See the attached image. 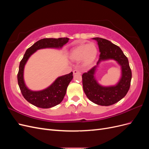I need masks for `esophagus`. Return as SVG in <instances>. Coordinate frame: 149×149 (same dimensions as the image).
Returning <instances> with one entry per match:
<instances>
[{
	"label": "esophagus",
	"mask_w": 149,
	"mask_h": 149,
	"mask_svg": "<svg viewBox=\"0 0 149 149\" xmlns=\"http://www.w3.org/2000/svg\"><path fill=\"white\" fill-rule=\"evenodd\" d=\"M73 74H81V72L79 71V70H74L73 71Z\"/></svg>",
	"instance_id": "obj_1"
}]
</instances>
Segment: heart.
<instances>
[{
    "mask_svg": "<svg viewBox=\"0 0 149 149\" xmlns=\"http://www.w3.org/2000/svg\"><path fill=\"white\" fill-rule=\"evenodd\" d=\"M97 55L96 45L91 43L80 45L71 49L69 57L73 61H81L84 66H91L95 61Z\"/></svg>",
    "mask_w": 149,
    "mask_h": 149,
    "instance_id": "obj_1",
    "label": "heart"
}]
</instances>
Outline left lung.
Listing matches in <instances>:
<instances>
[{"label":"left lung","instance_id":"obj_1","mask_svg":"<svg viewBox=\"0 0 149 149\" xmlns=\"http://www.w3.org/2000/svg\"><path fill=\"white\" fill-rule=\"evenodd\" d=\"M100 49V55L97 65L82 75L83 86L86 95L93 102L100 106H111L121 100L127 93L132 79V72L127 58L122 49L109 40L93 38ZM114 60L121 67V76L114 85L103 86L95 78L97 68L102 61Z\"/></svg>","mask_w":149,"mask_h":149}]
</instances>
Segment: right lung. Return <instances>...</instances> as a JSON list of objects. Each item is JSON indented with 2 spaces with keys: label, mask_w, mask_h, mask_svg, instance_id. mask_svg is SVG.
<instances>
[{
  "label": "right lung",
  "mask_w": 149,
  "mask_h": 149,
  "mask_svg": "<svg viewBox=\"0 0 149 149\" xmlns=\"http://www.w3.org/2000/svg\"><path fill=\"white\" fill-rule=\"evenodd\" d=\"M68 38H43L35 43L26 49L25 55L20 63L19 70L17 75L18 84L22 95L31 104L40 108L47 109L55 106L63 101L66 93L68 86L73 79V72L58 77L47 88L33 91L29 89L25 83L24 68L30 57L40 49H61L69 41Z\"/></svg>",
  "instance_id": "add662e5"
}]
</instances>
